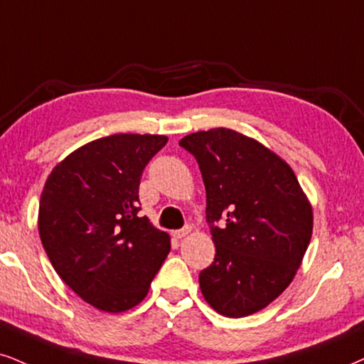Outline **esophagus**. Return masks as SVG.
<instances>
[{
    "mask_svg": "<svg viewBox=\"0 0 364 364\" xmlns=\"http://www.w3.org/2000/svg\"><path fill=\"white\" fill-rule=\"evenodd\" d=\"M189 232H191V228L186 226V228H182V230L173 231L172 236H173V240H182V237H186L187 235H189Z\"/></svg>",
    "mask_w": 364,
    "mask_h": 364,
    "instance_id": "obj_1",
    "label": "esophagus"
}]
</instances>
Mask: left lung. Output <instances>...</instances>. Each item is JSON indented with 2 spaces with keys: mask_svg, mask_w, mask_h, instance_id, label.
<instances>
[{
  "mask_svg": "<svg viewBox=\"0 0 364 364\" xmlns=\"http://www.w3.org/2000/svg\"><path fill=\"white\" fill-rule=\"evenodd\" d=\"M205 187L216 257L199 273L205 302L226 317L272 304L294 280L312 236V205L285 160L228 128L183 136Z\"/></svg>",
  "mask_w": 364,
  "mask_h": 364,
  "instance_id": "1",
  "label": "left lung"
}]
</instances>
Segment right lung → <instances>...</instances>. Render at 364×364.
I'll list each match as a JSON object with an SVG mask.
<instances>
[{"instance_id":"obj_1","label":"right lung","mask_w":364,"mask_h":364,"mask_svg":"<svg viewBox=\"0 0 364 364\" xmlns=\"http://www.w3.org/2000/svg\"><path fill=\"white\" fill-rule=\"evenodd\" d=\"M164 134L119 133L77 148L48 175L40 240L58 277L84 302L118 314L146 297L170 236L140 218L138 187Z\"/></svg>"}]
</instances>
